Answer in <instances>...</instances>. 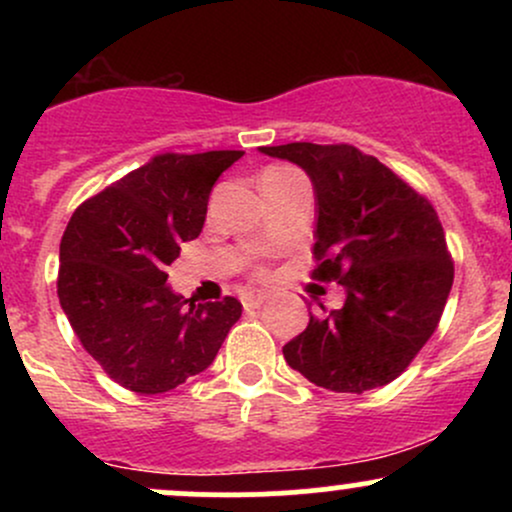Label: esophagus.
Here are the masks:
<instances>
[{"label":"esophagus","mask_w":512,"mask_h":512,"mask_svg":"<svg viewBox=\"0 0 512 512\" xmlns=\"http://www.w3.org/2000/svg\"><path fill=\"white\" fill-rule=\"evenodd\" d=\"M264 301H267V293H248V296L243 298V305L245 308H260Z\"/></svg>","instance_id":"esophagus-1"}]
</instances>
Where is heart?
<instances>
[{
    "label": "heart",
    "mask_w": 512,
    "mask_h": 512,
    "mask_svg": "<svg viewBox=\"0 0 512 512\" xmlns=\"http://www.w3.org/2000/svg\"><path fill=\"white\" fill-rule=\"evenodd\" d=\"M257 274H260V276H262V274H264V272H262V269H257Z\"/></svg>",
    "instance_id": "1"
}]
</instances>
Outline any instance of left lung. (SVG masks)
I'll list each match as a JSON object with an SVG mask.
<instances>
[{
  "instance_id": "8db88e82",
  "label": "left lung",
  "mask_w": 512,
  "mask_h": 512,
  "mask_svg": "<svg viewBox=\"0 0 512 512\" xmlns=\"http://www.w3.org/2000/svg\"><path fill=\"white\" fill-rule=\"evenodd\" d=\"M262 154L301 166L315 187L313 279L337 281L339 310L310 315L284 358L310 383L361 395L402 375L436 332L455 264L424 195L351 144L293 142Z\"/></svg>"
}]
</instances>
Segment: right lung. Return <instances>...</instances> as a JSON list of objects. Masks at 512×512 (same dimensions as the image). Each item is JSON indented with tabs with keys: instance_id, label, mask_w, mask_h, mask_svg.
<instances>
[{
	"instance_id": "right-lung-1",
	"label": "right lung",
	"mask_w": 512,
	"mask_h": 512,
	"mask_svg": "<svg viewBox=\"0 0 512 512\" xmlns=\"http://www.w3.org/2000/svg\"><path fill=\"white\" fill-rule=\"evenodd\" d=\"M243 151L158 154L79 204L60 243L57 296L84 349L139 395L175 390L211 366L243 305L192 303L166 269L207 219L214 182Z\"/></svg>"
}]
</instances>
